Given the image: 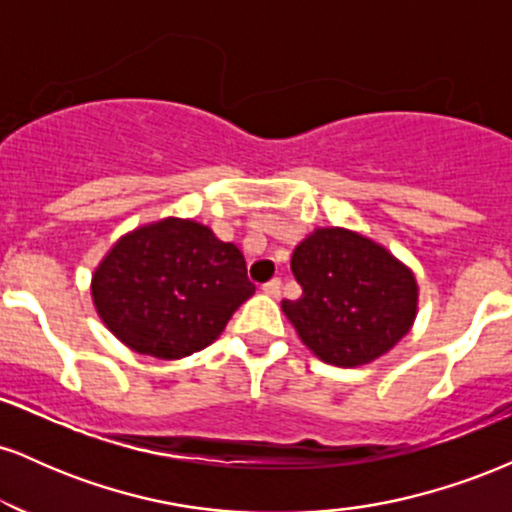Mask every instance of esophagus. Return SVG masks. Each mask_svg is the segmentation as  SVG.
<instances>
[{"label":"esophagus","instance_id":"1","mask_svg":"<svg viewBox=\"0 0 512 512\" xmlns=\"http://www.w3.org/2000/svg\"><path fill=\"white\" fill-rule=\"evenodd\" d=\"M262 291L267 293V296L276 298V296H279V291H281V281H279V279H272V281H267V284L262 286Z\"/></svg>","mask_w":512,"mask_h":512}]
</instances>
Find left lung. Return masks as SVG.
<instances>
[{
    "instance_id": "left-lung-1",
    "label": "left lung",
    "mask_w": 512,
    "mask_h": 512,
    "mask_svg": "<svg viewBox=\"0 0 512 512\" xmlns=\"http://www.w3.org/2000/svg\"><path fill=\"white\" fill-rule=\"evenodd\" d=\"M298 301H281L301 342L320 361L356 368L407 337L419 313V284L385 245L349 228H315L293 248Z\"/></svg>"
}]
</instances>
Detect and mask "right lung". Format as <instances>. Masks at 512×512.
<instances>
[{"mask_svg":"<svg viewBox=\"0 0 512 512\" xmlns=\"http://www.w3.org/2000/svg\"><path fill=\"white\" fill-rule=\"evenodd\" d=\"M252 293L243 252L204 223L178 216L117 238L91 274L103 325L132 351L161 361L219 339Z\"/></svg>","mask_w":512,"mask_h":512,"instance_id":"1","label":"right lung"}]
</instances>
